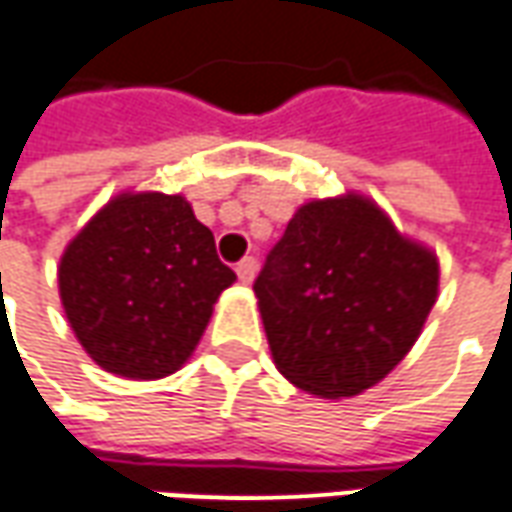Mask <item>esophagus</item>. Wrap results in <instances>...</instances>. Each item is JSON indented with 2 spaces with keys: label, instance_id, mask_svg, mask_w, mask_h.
Returning <instances> with one entry per match:
<instances>
[{
  "label": "esophagus",
  "instance_id": "obj_1",
  "mask_svg": "<svg viewBox=\"0 0 512 512\" xmlns=\"http://www.w3.org/2000/svg\"><path fill=\"white\" fill-rule=\"evenodd\" d=\"M235 271H238V280L244 282V285H249V282L255 280V274H257V260L255 257H244Z\"/></svg>",
  "mask_w": 512,
  "mask_h": 512
}]
</instances>
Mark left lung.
I'll list each match as a JSON object with an SVG mask.
<instances>
[{"label": "left lung", "instance_id": "1", "mask_svg": "<svg viewBox=\"0 0 512 512\" xmlns=\"http://www.w3.org/2000/svg\"><path fill=\"white\" fill-rule=\"evenodd\" d=\"M438 277V255L396 230L374 199H310L255 280L274 366L321 399L368 391L418 341Z\"/></svg>", "mask_w": 512, "mask_h": 512}]
</instances>
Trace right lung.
Listing matches in <instances>:
<instances>
[{
	"label": "right lung",
	"instance_id": "1",
	"mask_svg": "<svg viewBox=\"0 0 512 512\" xmlns=\"http://www.w3.org/2000/svg\"><path fill=\"white\" fill-rule=\"evenodd\" d=\"M235 271L182 194L121 191L71 238L57 266L69 327L124 380L180 371Z\"/></svg>",
	"mask_w": 512,
	"mask_h": 512
}]
</instances>
